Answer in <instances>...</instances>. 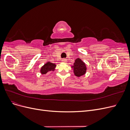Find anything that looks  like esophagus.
Listing matches in <instances>:
<instances>
[{
    "mask_svg": "<svg viewBox=\"0 0 130 130\" xmlns=\"http://www.w3.org/2000/svg\"><path fill=\"white\" fill-rule=\"evenodd\" d=\"M62 62H67V59L66 58H63L62 60Z\"/></svg>",
    "mask_w": 130,
    "mask_h": 130,
    "instance_id": "34e87169",
    "label": "esophagus"
}]
</instances>
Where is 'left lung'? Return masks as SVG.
I'll return each mask as SVG.
<instances>
[{"mask_svg": "<svg viewBox=\"0 0 130 130\" xmlns=\"http://www.w3.org/2000/svg\"><path fill=\"white\" fill-rule=\"evenodd\" d=\"M74 69L75 75L80 77L84 75L86 72V66L85 63L80 58H77L75 61L74 66H72Z\"/></svg>", "mask_w": 130, "mask_h": 130, "instance_id": "left-lung-1", "label": "left lung"}]
</instances>
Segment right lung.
Here are the masks:
<instances>
[{
	"label": "right lung",
	"instance_id": "right-lung-1",
	"mask_svg": "<svg viewBox=\"0 0 130 130\" xmlns=\"http://www.w3.org/2000/svg\"><path fill=\"white\" fill-rule=\"evenodd\" d=\"M56 67V64L52 62H47L41 69V73L42 74H45L49 71H54Z\"/></svg>",
	"mask_w": 130,
	"mask_h": 130
}]
</instances>
